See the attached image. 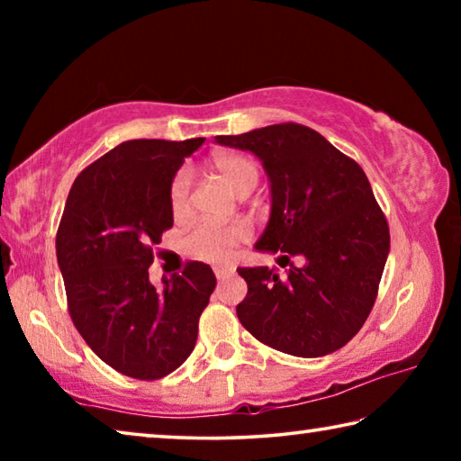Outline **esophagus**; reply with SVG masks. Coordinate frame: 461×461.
<instances>
[{
	"mask_svg": "<svg viewBox=\"0 0 461 461\" xmlns=\"http://www.w3.org/2000/svg\"><path fill=\"white\" fill-rule=\"evenodd\" d=\"M233 267H228V264H217V267H213V272H215V276L220 278V280H223V278H228L230 275H233Z\"/></svg>",
	"mask_w": 461,
	"mask_h": 461,
	"instance_id": "obj_1",
	"label": "esophagus"
}]
</instances>
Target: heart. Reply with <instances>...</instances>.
Here are the masks:
<instances>
[{
    "label": "heart",
    "instance_id": "obj_1",
    "mask_svg": "<svg viewBox=\"0 0 461 461\" xmlns=\"http://www.w3.org/2000/svg\"><path fill=\"white\" fill-rule=\"evenodd\" d=\"M209 168L221 178V181L230 186V189L246 197L252 193L258 185V167L246 156L240 154H215L209 160ZM189 194H191V181L186 173H176L170 181L168 189V203L170 212L176 217H181L189 209ZM249 231L244 223H228V225H215V223H201L194 228L189 236L185 238L183 246L185 252L191 258L207 260V262H221L228 260L233 248H238L241 241H246Z\"/></svg>",
    "mask_w": 461,
    "mask_h": 461
}]
</instances>
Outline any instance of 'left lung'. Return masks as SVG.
I'll list each match as a JSON object with an SVG mask.
<instances>
[{
	"mask_svg": "<svg viewBox=\"0 0 461 461\" xmlns=\"http://www.w3.org/2000/svg\"><path fill=\"white\" fill-rule=\"evenodd\" d=\"M217 144L249 150L270 178L272 209L258 252L278 264L303 258L286 276L275 268H238L248 294L236 307L240 323L278 352L319 357L360 331L378 294L390 249L386 217L362 167L319 131L275 123Z\"/></svg>",
	"mask_w": 461,
	"mask_h": 461,
	"instance_id": "left-lung-1",
	"label": "left lung"
}]
</instances>
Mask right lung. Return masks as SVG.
<instances>
[{
	"instance_id": "right-lung-1",
	"label": "right lung",
	"mask_w": 461,
	"mask_h": 461,
	"mask_svg": "<svg viewBox=\"0 0 461 461\" xmlns=\"http://www.w3.org/2000/svg\"><path fill=\"white\" fill-rule=\"evenodd\" d=\"M205 142L128 140L75 178L57 231L68 313L101 360L123 376L158 380L191 356L215 288L209 264L156 288L152 246L173 228L170 181Z\"/></svg>"
}]
</instances>
